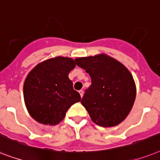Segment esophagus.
<instances>
[{
    "label": "esophagus",
    "mask_w": 160,
    "mask_h": 160,
    "mask_svg": "<svg viewBox=\"0 0 160 160\" xmlns=\"http://www.w3.org/2000/svg\"><path fill=\"white\" fill-rule=\"evenodd\" d=\"M83 91L82 90H80L79 91V94H80V96H81V98H82L83 97Z\"/></svg>",
    "instance_id": "1"
}]
</instances>
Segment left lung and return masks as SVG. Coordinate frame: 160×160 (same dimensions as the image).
I'll return each instance as SVG.
<instances>
[{
	"label": "left lung",
	"mask_w": 160,
	"mask_h": 160,
	"mask_svg": "<svg viewBox=\"0 0 160 160\" xmlns=\"http://www.w3.org/2000/svg\"><path fill=\"white\" fill-rule=\"evenodd\" d=\"M75 61L92 79L81 101L92 121L103 127L122 122L132 109L136 96L135 81L127 68L105 53Z\"/></svg>",
	"instance_id": "left-lung-1"
}]
</instances>
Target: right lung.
<instances>
[{
	"instance_id": "1",
	"label": "right lung",
	"mask_w": 160,
	"mask_h": 160,
	"mask_svg": "<svg viewBox=\"0 0 160 160\" xmlns=\"http://www.w3.org/2000/svg\"><path fill=\"white\" fill-rule=\"evenodd\" d=\"M76 66L72 58L58 56L39 62L24 82V99L28 112L39 123L55 126L72 105L81 101L68 74Z\"/></svg>"
}]
</instances>
